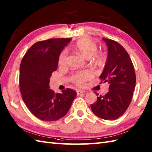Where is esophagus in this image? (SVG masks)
I'll use <instances>...</instances> for the list:
<instances>
[{"instance_id":"34e87169","label":"esophagus","mask_w":152,"mask_h":152,"mask_svg":"<svg viewBox=\"0 0 152 152\" xmlns=\"http://www.w3.org/2000/svg\"><path fill=\"white\" fill-rule=\"evenodd\" d=\"M85 92H86V91H82V90H77V91H76V93H77V95H80V94H82V93H84Z\"/></svg>"}]
</instances>
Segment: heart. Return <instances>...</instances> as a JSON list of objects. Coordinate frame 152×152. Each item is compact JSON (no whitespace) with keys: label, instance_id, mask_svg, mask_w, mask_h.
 <instances>
[{"label":"heart","instance_id":"obj_1","mask_svg":"<svg viewBox=\"0 0 152 152\" xmlns=\"http://www.w3.org/2000/svg\"><path fill=\"white\" fill-rule=\"evenodd\" d=\"M97 45L90 39L82 38L77 41L73 45L72 48L78 52L85 58H90L93 56V58L98 62L102 63L105 59L104 56L100 52H97ZM67 53L65 50H63L60 54L58 58V64L59 65H64L66 63ZM93 75L89 70H83V71L76 73L72 77V82L77 86H83L86 81L90 80L92 77Z\"/></svg>","mask_w":152,"mask_h":152}]
</instances>
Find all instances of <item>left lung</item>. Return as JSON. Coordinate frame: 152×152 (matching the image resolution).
<instances>
[{
    "label": "left lung",
    "instance_id": "1",
    "mask_svg": "<svg viewBox=\"0 0 152 152\" xmlns=\"http://www.w3.org/2000/svg\"><path fill=\"white\" fill-rule=\"evenodd\" d=\"M103 40L108 47V54L100 78L101 83H108L109 92L97 97L91 108L98 117L111 121L119 118L129 107L135 87L136 76L133 63L124 48L112 39L103 38Z\"/></svg>",
    "mask_w": 152,
    "mask_h": 152
}]
</instances>
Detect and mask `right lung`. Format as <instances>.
I'll return each mask as SVG.
<instances>
[{
  "mask_svg": "<svg viewBox=\"0 0 152 152\" xmlns=\"http://www.w3.org/2000/svg\"><path fill=\"white\" fill-rule=\"evenodd\" d=\"M70 38L38 41L29 48L20 65L19 87L29 111L43 121H58L69 111L76 96L75 91L66 89L55 93L50 89V77L58 69L60 53Z\"/></svg>",
  "mask_w": 152,
  "mask_h": 152,
  "instance_id": "right-lung-1",
  "label": "right lung"
}]
</instances>
